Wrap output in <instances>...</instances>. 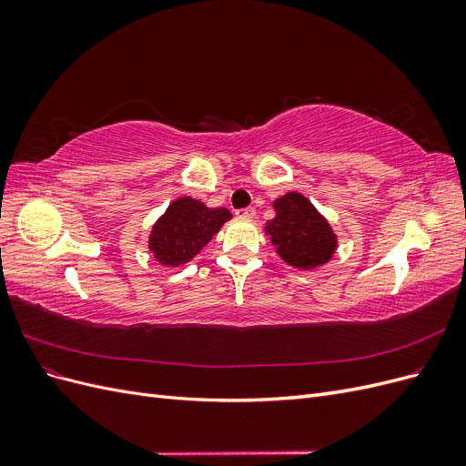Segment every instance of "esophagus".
<instances>
[{"label":"esophagus","instance_id":"1","mask_svg":"<svg viewBox=\"0 0 466 466\" xmlns=\"http://www.w3.org/2000/svg\"><path fill=\"white\" fill-rule=\"evenodd\" d=\"M235 216L237 218H245V219H252L257 216V209L248 206V208H241V209H235Z\"/></svg>","mask_w":466,"mask_h":466}]
</instances>
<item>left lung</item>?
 Returning <instances> with one entry per match:
<instances>
[{
  "mask_svg": "<svg viewBox=\"0 0 466 466\" xmlns=\"http://www.w3.org/2000/svg\"><path fill=\"white\" fill-rule=\"evenodd\" d=\"M274 209L276 218L268 221L266 231L281 258L303 270L330 260L336 237L305 196L289 192L274 202Z\"/></svg>",
  "mask_w": 466,
  "mask_h": 466,
  "instance_id": "obj_1",
  "label": "left lung"
}]
</instances>
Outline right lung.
Returning <instances> with one entry per match:
<instances>
[{
  "label": "right lung",
  "instance_id": "add662e5",
  "mask_svg": "<svg viewBox=\"0 0 466 466\" xmlns=\"http://www.w3.org/2000/svg\"><path fill=\"white\" fill-rule=\"evenodd\" d=\"M228 219H231L228 208L209 209L194 198H178L153 225L149 248L165 266L185 264L198 255Z\"/></svg>",
  "mask_w": 466,
  "mask_h": 466
}]
</instances>
